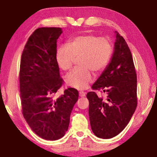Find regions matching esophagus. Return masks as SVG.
<instances>
[{
    "mask_svg": "<svg viewBox=\"0 0 157 157\" xmlns=\"http://www.w3.org/2000/svg\"><path fill=\"white\" fill-rule=\"evenodd\" d=\"M85 95H86V93H85V92L83 91H80V93H79V95L80 96V97H85Z\"/></svg>",
    "mask_w": 157,
    "mask_h": 157,
    "instance_id": "1",
    "label": "esophagus"
}]
</instances>
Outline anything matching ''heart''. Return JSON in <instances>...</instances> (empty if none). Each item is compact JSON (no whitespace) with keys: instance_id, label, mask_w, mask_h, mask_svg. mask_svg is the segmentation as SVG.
<instances>
[{"instance_id":"heart-1","label":"heart","mask_w":157,"mask_h":157,"mask_svg":"<svg viewBox=\"0 0 157 157\" xmlns=\"http://www.w3.org/2000/svg\"><path fill=\"white\" fill-rule=\"evenodd\" d=\"M113 47L109 39L95 35L85 34L75 36L67 46L58 48L56 61L64 71L69 70L79 59L81 67L67 75V84L77 90H85L93 82L92 72L99 74L105 70L112 58Z\"/></svg>"}]
</instances>
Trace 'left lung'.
Here are the masks:
<instances>
[{"label": "left lung", "instance_id": "8db88e82", "mask_svg": "<svg viewBox=\"0 0 157 157\" xmlns=\"http://www.w3.org/2000/svg\"><path fill=\"white\" fill-rule=\"evenodd\" d=\"M114 51L105 70L92 86L107 93L105 99L89 92V118L96 136L108 139L126 128L137 106V77L125 39L117 31Z\"/></svg>", "mask_w": 157, "mask_h": 157}]
</instances>
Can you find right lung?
<instances>
[{
    "label": "right lung",
    "instance_id": "add662e5",
    "mask_svg": "<svg viewBox=\"0 0 157 157\" xmlns=\"http://www.w3.org/2000/svg\"><path fill=\"white\" fill-rule=\"evenodd\" d=\"M62 33V29L57 27L36 29L25 45L20 64L23 116L33 132L49 141L65 134L78 100V91L72 87L53 99L63 83L56 61L57 41Z\"/></svg>",
    "mask_w": 157,
    "mask_h": 157
}]
</instances>
